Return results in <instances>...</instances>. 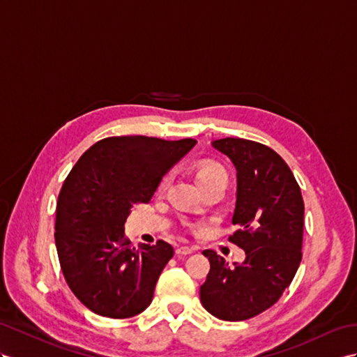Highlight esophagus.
I'll return each instance as SVG.
<instances>
[{"mask_svg":"<svg viewBox=\"0 0 357 357\" xmlns=\"http://www.w3.org/2000/svg\"><path fill=\"white\" fill-rule=\"evenodd\" d=\"M195 250H196V248H188V245H181V248L176 249V253H178V255H184V257H185V255H191Z\"/></svg>","mask_w":357,"mask_h":357,"instance_id":"34e87169","label":"esophagus"}]
</instances>
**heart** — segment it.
<instances>
[{
  "instance_id": "heart-1",
  "label": "heart",
  "mask_w": 357,
  "mask_h": 357,
  "mask_svg": "<svg viewBox=\"0 0 357 357\" xmlns=\"http://www.w3.org/2000/svg\"><path fill=\"white\" fill-rule=\"evenodd\" d=\"M197 182H202L205 179H211V178H223L226 179V172L218 166V164H213V162H208V164H204V166H200L199 170H197ZM167 184V178H164L161 185L164 187Z\"/></svg>"
}]
</instances>
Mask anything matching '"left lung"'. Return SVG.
Listing matches in <instances>:
<instances>
[{
    "label": "left lung",
    "mask_w": 357,
    "mask_h": 357,
    "mask_svg": "<svg viewBox=\"0 0 357 357\" xmlns=\"http://www.w3.org/2000/svg\"><path fill=\"white\" fill-rule=\"evenodd\" d=\"M236 170L232 223L240 227L231 241L245 259L229 266L205 250L211 268L200 287V301L225 321H243L273 306L294 279L301 261L305 204L297 181L279 153L244 139L215 140Z\"/></svg>",
    "instance_id": "1"
}]
</instances>
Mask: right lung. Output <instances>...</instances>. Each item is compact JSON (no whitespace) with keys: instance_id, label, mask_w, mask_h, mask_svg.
Listing matches in <instances>:
<instances>
[{"instance_id":"1","label":"right lung","mask_w":357,"mask_h":357,"mask_svg":"<svg viewBox=\"0 0 357 357\" xmlns=\"http://www.w3.org/2000/svg\"><path fill=\"white\" fill-rule=\"evenodd\" d=\"M196 140L109 137L72 167L57 202L56 245L69 288L91 312L130 318L151 305L173 248L160 240L131 248L125 222L137 202H149L162 176Z\"/></svg>"}]
</instances>
